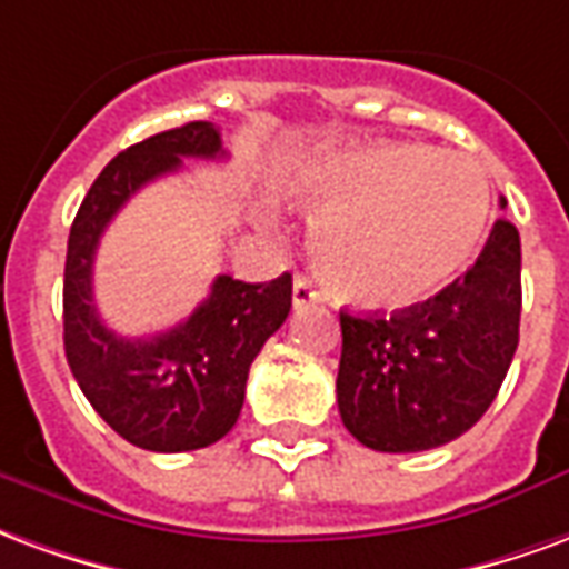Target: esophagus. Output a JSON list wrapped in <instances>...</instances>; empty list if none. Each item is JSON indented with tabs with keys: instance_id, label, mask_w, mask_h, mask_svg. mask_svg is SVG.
<instances>
[{
	"instance_id": "esophagus-1",
	"label": "esophagus",
	"mask_w": 569,
	"mask_h": 569,
	"mask_svg": "<svg viewBox=\"0 0 569 569\" xmlns=\"http://www.w3.org/2000/svg\"><path fill=\"white\" fill-rule=\"evenodd\" d=\"M321 300V293L315 290V284L309 279H297L293 281V309H306V306H315Z\"/></svg>"
}]
</instances>
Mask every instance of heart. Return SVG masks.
<instances>
[{
  "label": "heart",
  "mask_w": 569,
  "mask_h": 569,
  "mask_svg": "<svg viewBox=\"0 0 569 569\" xmlns=\"http://www.w3.org/2000/svg\"><path fill=\"white\" fill-rule=\"evenodd\" d=\"M290 197L318 214L312 254L327 288L363 309L437 293L485 239L491 188L467 157L425 144H370L306 163Z\"/></svg>",
  "instance_id": "heart-1"
}]
</instances>
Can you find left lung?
<instances>
[{
    "label": "left lung",
    "mask_w": 569,
    "mask_h": 569,
    "mask_svg": "<svg viewBox=\"0 0 569 569\" xmlns=\"http://www.w3.org/2000/svg\"><path fill=\"white\" fill-rule=\"evenodd\" d=\"M521 239L491 227L482 254L427 302L391 318L339 312L336 403L367 449L412 455L467 433L495 403L518 348Z\"/></svg>",
    "instance_id": "1"
}]
</instances>
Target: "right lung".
I'll return each instance as SVG.
<instances>
[{"instance_id":"add662e5","label":"right lung","mask_w":569,"mask_h":569,"mask_svg":"<svg viewBox=\"0 0 569 569\" xmlns=\"http://www.w3.org/2000/svg\"><path fill=\"white\" fill-rule=\"evenodd\" d=\"M221 132L193 120L157 132L111 160L74 214L63 279V346L69 370L102 421L148 451L206 449L233 430L248 370L290 312V272L267 284L218 276L188 321L144 339L102 325L93 302V257L123 202L184 160L223 157Z\"/></svg>"}]
</instances>
